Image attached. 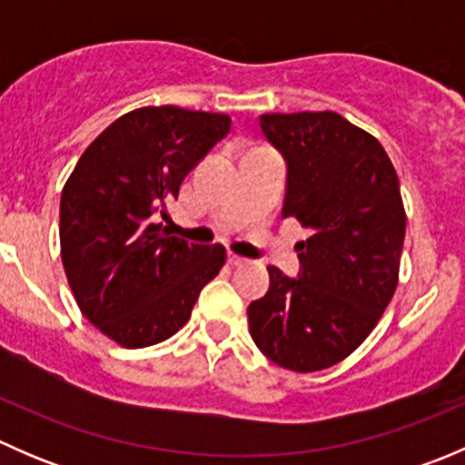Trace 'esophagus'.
I'll return each instance as SVG.
<instances>
[{
    "mask_svg": "<svg viewBox=\"0 0 465 465\" xmlns=\"http://www.w3.org/2000/svg\"><path fill=\"white\" fill-rule=\"evenodd\" d=\"M229 265L232 267H241V265H245L247 262V259H242V256H236V254H229Z\"/></svg>",
    "mask_w": 465,
    "mask_h": 465,
    "instance_id": "esophagus-1",
    "label": "esophagus"
}]
</instances>
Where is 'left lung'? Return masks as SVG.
<instances>
[{"mask_svg":"<svg viewBox=\"0 0 465 465\" xmlns=\"http://www.w3.org/2000/svg\"><path fill=\"white\" fill-rule=\"evenodd\" d=\"M288 162L281 215L312 232L294 250L299 279L267 267L270 290L250 303V332L279 367L312 373L349 358L391 302L405 206L391 159L373 134L337 112L261 114Z\"/></svg>","mask_w":465,"mask_h":465,"instance_id":"1","label":"left lung"}]
</instances>
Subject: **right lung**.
<instances>
[{"label": "right lung", "mask_w": 465, "mask_h": 465, "mask_svg": "<svg viewBox=\"0 0 465 465\" xmlns=\"http://www.w3.org/2000/svg\"><path fill=\"white\" fill-rule=\"evenodd\" d=\"M232 130V116L139 107L103 130L64 182L60 256L83 315L125 349L175 335L223 270V245L171 236L154 215Z\"/></svg>", "instance_id": "1"}]
</instances>
